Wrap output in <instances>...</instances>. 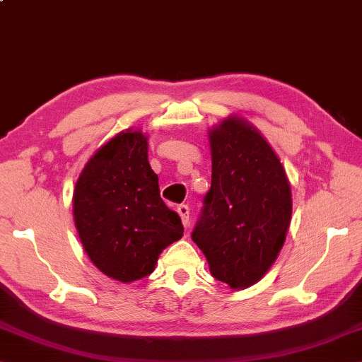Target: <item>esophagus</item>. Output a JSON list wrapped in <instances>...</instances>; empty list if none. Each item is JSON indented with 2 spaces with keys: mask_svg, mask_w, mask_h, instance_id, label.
Returning a JSON list of instances; mask_svg holds the SVG:
<instances>
[{
  "mask_svg": "<svg viewBox=\"0 0 362 362\" xmlns=\"http://www.w3.org/2000/svg\"><path fill=\"white\" fill-rule=\"evenodd\" d=\"M178 214H180V217H181V222H182V225L184 227H189V222H190V219H189V214H190V211H189V206L187 204H180L178 206Z\"/></svg>",
  "mask_w": 362,
  "mask_h": 362,
  "instance_id": "34e87169",
  "label": "esophagus"
}]
</instances>
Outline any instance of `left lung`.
Wrapping results in <instances>:
<instances>
[{
  "instance_id": "8db88e82",
  "label": "left lung",
  "mask_w": 362,
  "mask_h": 362,
  "mask_svg": "<svg viewBox=\"0 0 362 362\" xmlns=\"http://www.w3.org/2000/svg\"><path fill=\"white\" fill-rule=\"evenodd\" d=\"M211 189L192 231L209 271L243 290L266 274L281 252L291 219V189L274 149L243 118L209 131Z\"/></svg>"
}]
</instances>
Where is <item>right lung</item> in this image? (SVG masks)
<instances>
[{
	"instance_id": "obj_1",
	"label": "right lung",
	"mask_w": 362,
	"mask_h": 362,
	"mask_svg": "<svg viewBox=\"0 0 362 362\" xmlns=\"http://www.w3.org/2000/svg\"><path fill=\"white\" fill-rule=\"evenodd\" d=\"M74 222L86 255L105 276L129 284L151 274L184 227L160 199L146 135L127 129L94 153L75 184Z\"/></svg>"
}]
</instances>
